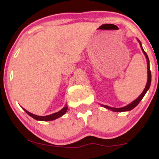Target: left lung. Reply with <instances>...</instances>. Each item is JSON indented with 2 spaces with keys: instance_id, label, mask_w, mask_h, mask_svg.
<instances>
[{
  "instance_id": "8db88e82",
  "label": "left lung",
  "mask_w": 159,
  "mask_h": 159,
  "mask_svg": "<svg viewBox=\"0 0 159 159\" xmlns=\"http://www.w3.org/2000/svg\"><path fill=\"white\" fill-rule=\"evenodd\" d=\"M138 41H139V40H138ZM139 43H140V48H141V49H142V52H143L144 55H145L146 58H147V73H148V79H147V85H146L145 88H144V90H143V92H142V93L139 96V97H138V98H136L134 101H133L132 103H130L129 105H126V106L123 107H119V108H116V107H112L107 106V105H101L102 106L105 107V108H107V109H109V110L114 111V112H122V111H129L132 110L134 107H135L137 105L139 104L140 100H141L142 98H143V96H145L146 93H147V90H148L149 89V87H150V84H151V72H150V69H149V57H148V56H147V53L144 52L143 47H142V45H141V43H140V41H139Z\"/></svg>"
}]
</instances>
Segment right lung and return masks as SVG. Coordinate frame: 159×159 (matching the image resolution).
Masks as SVG:
<instances>
[{
    "label": "right lung",
    "mask_w": 159,
    "mask_h": 159,
    "mask_svg": "<svg viewBox=\"0 0 159 159\" xmlns=\"http://www.w3.org/2000/svg\"><path fill=\"white\" fill-rule=\"evenodd\" d=\"M67 109H68V107H67L66 105L63 109H61V110L58 111V112L54 113V114H52L50 115H47V116H37V115L33 114L31 113L28 112V111L25 110V109H24V110L25 111V112H26L29 116H30L31 117H33L34 119H35L36 120H40V121H51V120L57 119V118H59L60 116H63V114H65L66 112Z\"/></svg>",
    "instance_id": "obj_1"
}]
</instances>
